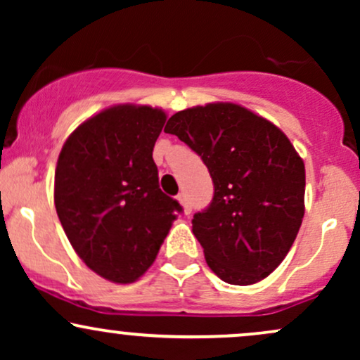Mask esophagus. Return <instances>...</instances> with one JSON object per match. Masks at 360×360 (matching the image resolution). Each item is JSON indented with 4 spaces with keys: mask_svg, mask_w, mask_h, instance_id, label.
Listing matches in <instances>:
<instances>
[{
    "mask_svg": "<svg viewBox=\"0 0 360 360\" xmlns=\"http://www.w3.org/2000/svg\"><path fill=\"white\" fill-rule=\"evenodd\" d=\"M177 201H179L181 206H183V212H184V214H189V213H191V203H189V201L186 200V196H184L183 193L177 194Z\"/></svg>",
    "mask_w": 360,
    "mask_h": 360,
    "instance_id": "esophagus-1",
    "label": "esophagus"
}]
</instances>
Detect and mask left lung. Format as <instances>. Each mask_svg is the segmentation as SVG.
<instances>
[{
  "instance_id": "obj_1",
  "label": "left lung",
  "mask_w": 360,
  "mask_h": 360,
  "mask_svg": "<svg viewBox=\"0 0 360 360\" xmlns=\"http://www.w3.org/2000/svg\"><path fill=\"white\" fill-rule=\"evenodd\" d=\"M166 134L201 157L212 203L193 218L206 264L229 284L249 286L286 257L304 214V164L269 120L235 103L177 111Z\"/></svg>"
}]
</instances>
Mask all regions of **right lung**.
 Segmentation results:
<instances>
[{
  "instance_id": "add662e5",
  "label": "right lung",
  "mask_w": 360,
  "mask_h": 360,
  "mask_svg": "<svg viewBox=\"0 0 360 360\" xmlns=\"http://www.w3.org/2000/svg\"><path fill=\"white\" fill-rule=\"evenodd\" d=\"M166 113L118 105L69 135L56 167L53 203L82 262L111 283L137 281L152 266L181 205L159 188L152 159Z\"/></svg>"
}]
</instances>
